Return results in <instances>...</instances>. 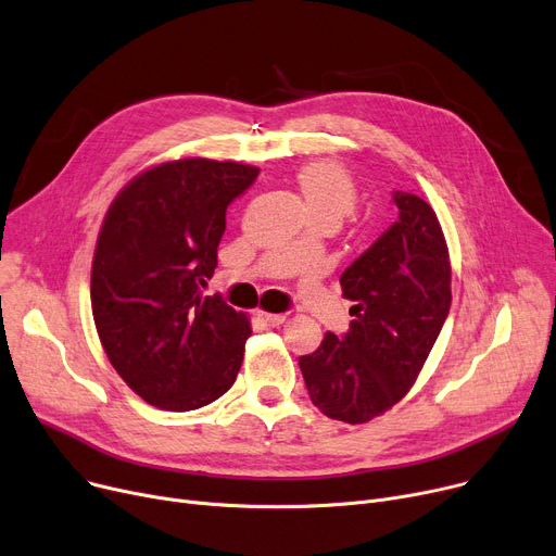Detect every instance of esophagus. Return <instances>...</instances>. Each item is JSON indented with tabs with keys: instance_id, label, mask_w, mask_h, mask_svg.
I'll use <instances>...</instances> for the list:
<instances>
[{
	"instance_id": "obj_1",
	"label": "esophagus",
	"mask_w": 556,
	"mask_h": 556,
	"mask_svg": "<svg viewBox=\"0 0 556 556\" xmlns=\"http://www.w3.org/2000/svg\"><path fill=\"white\" fill-rule=\"evenodd\" d=\"M256 319L262 321L266 328H275V326H279V324H283V315H275V313H264V311H258L256 313Z\"/></svg>"
}]
</instances>
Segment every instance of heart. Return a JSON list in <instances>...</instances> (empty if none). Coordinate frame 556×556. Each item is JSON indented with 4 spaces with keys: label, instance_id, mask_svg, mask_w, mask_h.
<instances>
[{
    "label": "heart",
    "instance_id": "heart-1",
    "mask_svg": "<svg viewBox=\"0 0 556 556\" xmlns=\"http://www.w3.org/2000/svg\"><path fill=\"white\" fill-rule=\"evenodd\" d=\"M294 185L311 220H326L332 228H338L357 205V185L340 163L311 161L294 172Z\"/></svg>",
    "mask_w": 556,
    "mask_h": 556
}]
</instances>
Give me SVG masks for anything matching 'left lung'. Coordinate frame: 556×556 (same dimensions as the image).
Masks as SVG:
<instances>
[{
  "label": "left lung",
  "mask_w": 556,
  "mask_h": 556,
  "mask_svg": "<svg viewBox=\"0 0 556 556\" xmlns=\"http://www.w3.org/2000/svg\"><path fill=\"white\" fill-rule=\"evenodd\" d=\"M395 224L342 273L355 302L340 340L326 332L300 357L313 404L332 420L362 425L404 397L425 366L452 306L445 235L427 201L393 192Z\"/></svg>",
  "instance_id": "1"
}]
</instances>
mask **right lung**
<instances>
[{
    "instance_id": "1",
    "label": "right lung",
    "mask_w": 556,
    "mask_h": 556,
    "mask_svg": "<svg viewBox=\"0 0 556 556\" xmlns=\"http://www.w3.org/2000/svg\"><path fill=\"white\" fill-rule=\"evenodd\" d=\"M256 176L232 161H169L131 178L106 210L93 321L111 366L159 409H199L237 380L250 321L201 288L216 268L226 210Z\"/></svg>"
}]
</instances>
